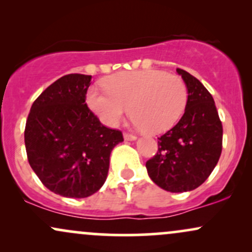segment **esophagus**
Returning a JSON list of instances; mask_svg holds the SVG:
<instances>
[{"label": "esophagus", "mask_w": 252, "mask_h": 252, "mask_svg": "<svg viewBox=\"0 0 252 252\" xmlns=\"http://www.w3.org/2000/svg\"><path fill=\"white\" fill-rule=\"evenodd\" d=\"M124 140L126 141H135L136 140V136L132 134H129V132H124Z\"/></svg>", "instance_id": "34e87169"}]
</instances>
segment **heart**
Here are the masks:
<instances>
[{
    "mask_svg": "<svg viewBox=\"0 0 252 252\" xmlns=\"http://www.w3.org/2000/svg\"><path fill=\"white\" fill-rule=\"evenodd\" d=\"M103 85L105 91L90 89L86 100L109 126H116L130 105L137 128L161 134L178 122L186 106L187 86L178 74L160 70L124 71L105 78Z\"/></svg>",
    "mask_w": 252,
    "mask_h": 252,
    "instance_id": "heart-1",
    "label": "heart"
}]
</instances>
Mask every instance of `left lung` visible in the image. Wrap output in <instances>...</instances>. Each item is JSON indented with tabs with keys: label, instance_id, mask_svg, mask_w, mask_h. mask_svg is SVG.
Returning <instances> with one entry per match:
<instances>
[{
	"label": "left lung",
	"instance_id": "obj_1",
	"mask_svg": "<svg viewBox=\"0 0 252 252\" xmlns=\"http://www.w3.org/2000/svg\"><path fill=\"white\" fill-rule=\"evenodd\" d=\"M189 91L184 116L158 137V152L146 162L148 175L172 193L195 189L218 163L222 126L212 94L189 72L176 68Z\"/></svg>",
	"mask_w": 252,
	"mask_h": 252
}]
</instances>
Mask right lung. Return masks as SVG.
I'll return each mask as SVG.
<instances>
[{"mask_svg": "<svg viewBox=\"0 0 252 252\" xmlns=\"http://www.w3.org/2000/svg\"><path fill=\"white\" fill-rule=\"evenodd\" d=\"M91 76L66 74L34 100L25 128L28 162L56 194L86 198L106 180L110 154L122 131L99 122L89 109Z\"/></svg>", "mask_w": 252, "mask_h": 252, "instance_id": "obj_1", "label": "right lung"}]
</instances>
